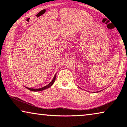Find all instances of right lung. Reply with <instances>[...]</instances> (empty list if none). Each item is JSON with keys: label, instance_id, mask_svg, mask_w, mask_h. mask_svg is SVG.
I'll return each mask as SVG.
<instances>
[{"label": "right lung", "instance_id": "1", "mask_svg": "<svg viewBox=\"0 0 127 127\" xmlns=\"http://www.w3.org/2000/svg\"><path fill=\"white\" fill-rule=\"evenodd\" d=\"M56 74H55V77H53V79H52V81H51V82H50L49 84H48V85H47L45 86V87H42V88H38V89H33V88H27L28 89H29V90L31 91H34V92H38V91H43L45 90V89H48L49 88H50L51 86L53 85L54 82H55V81L56 80Z\"/></svg>", "mask_w": 127, "mask_h": 127}]
</instances>
